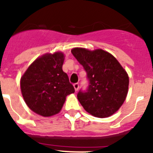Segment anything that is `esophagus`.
<instances>
[{
	"label": "esophagus",
	"mask_w": 153,
	"mask_h": 153,
	"mask_svg": "<svg viewBox=\"0 0 153 153\" xmlns=\"http://www.w3.org/2000/svg\"><path fill=\"white\" fill-rule=\"evenodd\" d=\"M74 89H75L76 91H77L78 89H79V83H74Z\"/></svg>",
	"instance_id": "34e87169"
}]
</instances>
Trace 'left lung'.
<instances>
[{
	"label": "left lung",
	"instance_id": "left-lung-1",
	"mask_svg": "<svg viewBox=\"0 0 153 153\" xmlns=\"http://www.w3.org/2000/svg\"><path fill=\"white\" fill-rule=\"evenodd\" d=\"M87 74L89 86L79 90L77 99L87 113L105 118L118 110L126 100L129 76L112 54L102 49L89 51L74 48L71 51Z\"/></svg>",
	"mask_w": 153,
	"mask_h": 153
}]
</instances>
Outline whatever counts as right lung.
Returning a JSON list of instances; mask_svg holds the SVG:
<instances>
[{"mask_svg":"<svg viewBox=\"0 0 153 153\" xmlns=\"http://www.w3.org/2000/svg\"><path fill=\"white\" fill-rule=\"evenodd\" d=\"M64 54L56 52L37 58L21 79V89L28 107L43 117L61 110L69 94L75 92L68 76L62 70Z\"/></svg>","mask_w":153,"mask_h":153,"instance_id":"right-lung-1","label":"right lung"}]
</instances>
